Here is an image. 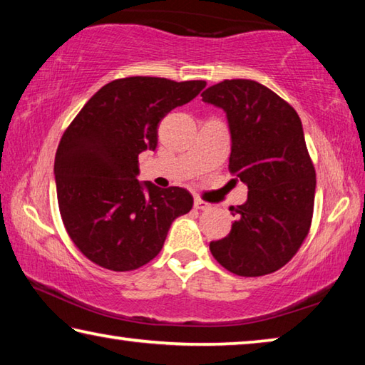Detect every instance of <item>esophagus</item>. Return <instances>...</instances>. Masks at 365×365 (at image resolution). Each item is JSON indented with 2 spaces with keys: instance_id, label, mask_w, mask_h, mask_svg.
Masks as SVG:
<instances>
[{
  "instance_id": "obj_1",
  "label": "esophagus",
  "mask_w": 365,
  "mask_h": 365,
  "mask_svg": "<svg viewBox=\"0 0 365 365\" xmlns=\"http://www.w3.org/2000/svg\"><path fill=\"white\" fill-rule=\"evenodd\" d=\"M195 207L200 209V211H207V209H211V205H209V202H206V201L200 200V197H196V200H195Z\"/></svg>"
}]
</instances>
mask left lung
Listing matches in <instances>:
<instances>
[{
  "label": "left lung",
  "instance_id": "8db88e82",
  "mask_svg": "<svg viewBox=\"0 0 365 365\" xmlns=\"http://www.w3.org/2000/svg\"><path fill=\"white\" fill-rule=\"evenodd\" d=\"M201 96L225 110L232 135L228 169L248 185L245 205L230 209L237 219L230 233L209 250L232 274H272L298 252L311 228L316 169L301 119L255 80H224Z\"/></svg>",
  "mask_w": 365,
  "mask_h": 365
}]
</instances>
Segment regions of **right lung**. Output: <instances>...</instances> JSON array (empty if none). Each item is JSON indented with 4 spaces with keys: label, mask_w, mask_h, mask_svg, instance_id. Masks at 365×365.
Wrapping results in <instances>:
<instances>
[{
    "label": "right lung",
    "mask_w": 365,
    "mask_h": 365,
    "mask_svg": "<svg viewBox=\"0 0 365 365\" xmlns=\"http://www.w3.org/2000/svg\"><path fill=\"white\" fill-rule=\"evenodd\" d=\"M205 80H113L90 98L59 141L54 175L59 212L73 245L104 269L135 270L163 250L190 191L140 183L138 154L156 150L158 125L190 103Z\"/></svg>",
    "instance_id": "right-lung-1"
}]
</instances>
